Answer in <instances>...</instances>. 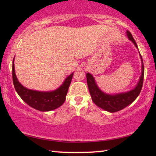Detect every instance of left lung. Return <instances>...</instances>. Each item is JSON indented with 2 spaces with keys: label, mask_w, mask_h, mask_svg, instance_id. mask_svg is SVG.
<instances>
[{
  "label": "left lung",
  "mask_w": 156,
  "mask_h": 156,
  "mask_svg": "<svg viewBox=\"0 0 156 156\" xmlns=\"http://www.w3.org/2000/svg\"><path fill=\"white\" fill-rule=\"evenodd\" d=\"M127 36L129 40L133 42L135 47L138 49L137 44L136 41L134 40L133 36L130 32L128 31H126ZM140 55V58L141 61V73L139 77V80L136 87L128 92L116 93V94H108L102 91L98 84L96 83V80L93 77L92 74L89 73H87V85L89 87V91L92 97V101L94 104L98 105V107L103 109L110 113H114L119 112L122 109L125 108L128 105L131 104L135 101L140 94V92L142 88L143 80H144V67L143 64V60Z\"/></svg>",
  "instance_id": "8db88e82"
}]
</instances>
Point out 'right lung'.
<instances>
[{"mask_svg":"<svg viewBox=\"0 0 156 156\" xmlns=\"http://www.w3.org/2000/svg\"><path fill=\"white\" fill-rule=\"evenodd\" d=\"M73 73L65 78L58 88L53 91L42 92L26 88L19 82L15 74V64L12 63V78L16 92L25 103L40 112H50L58 108L64 103Z\"/></svg>","mask_w":156,"mask_h":156,"instance_id":"obj_1","label":"right lung"}]
</instances>
